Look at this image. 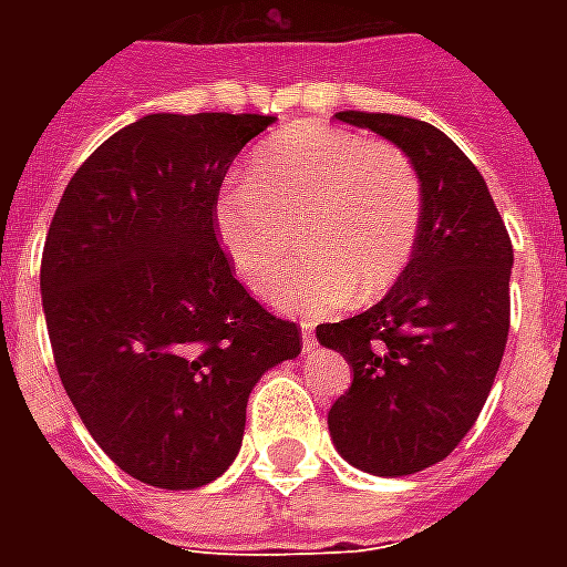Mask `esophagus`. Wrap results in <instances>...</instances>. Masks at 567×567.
<instances>
[{
    "instance_id": "obj_1",
    "label": "esophagus",
    "mask_w": 567,
    "mask_h": 567,
    "mask_svg": "<svg viewBox=\"0 0 567 567\" xmlns=\"http://www.w3.org/2000/svg\"><path fill=\"white\" fill-rule=\"evenodd\" d=\"M316 333H312V328H303V352H316Z\"/></svg>"
}]
</instances>
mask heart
Here are the masks:
<instances>
[{
  "label": "heart",
  "mask_w": 567,
  "mask_h": 567,
  "mask_svg": "<svg viewBox=\"0 0 567 567\" xmlns=\"http://www.w3.org/2000/svg\"><path fill=\"white\" fill-rule=\"evenodd\" d=\"M422 178L392 142L297 124L255 148L246 185L227 187L215 221L243 282L264 291L303 239V258L270 288L288 312L370 303L410 267L422 236Z\"/></svg>",
  "instance_id": "heart-1"
}]
</instances>
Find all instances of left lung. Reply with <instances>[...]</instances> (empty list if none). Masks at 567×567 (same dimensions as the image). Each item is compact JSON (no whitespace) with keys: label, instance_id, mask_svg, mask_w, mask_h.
Instances as JSON below:
<instances>
[{"label":"left lung","instance_id":"obj_1","mask_svg":"<svg viewBox=\"0 0 567 567\" xmlns=\"http://www.w3.org/2000/svg\"><path fill=\"white\" fill-rule=\"evenodd\" d=\"M380 133L422 178V236L377 307L319 324L321 346L352 364L328 410L346 462L406 476L443 462L474 427L511 331L513 246L483 175L443 130L382 112H337Z\"/></svg>","mask_w":567,"mask_h":567}]
</instances>
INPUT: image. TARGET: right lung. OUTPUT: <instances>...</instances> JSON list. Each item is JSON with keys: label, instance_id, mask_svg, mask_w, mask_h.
I'll list each match as a JSON object with an SVG mask.
<instances>
[{"label": "right lung", "instance_id": "add662e5", "mask_svg": "<svg viewBox=\"0 0 567 567\" xmlns=\"http://www.w3.org/2000/svg\"><path fill=\"white\" fill-rule=\"evenodd\" d=\"M270 115H145L81 163L42 251L56 373L112 462L197 488L234 462L264 370L300 324L260 307L218 243V190Z\"/></svg>", "mask_w": 567, "mask_h": 567}]
</instances>
